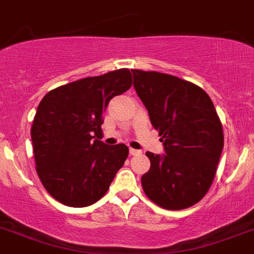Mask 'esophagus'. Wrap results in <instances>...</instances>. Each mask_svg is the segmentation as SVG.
Here are the masks:
<instances>
[{
    "label": "esophagus",
    "instance_id": "obj_1",
    "mask_svg": "<svg viewBox=\"0 0 254 254\" xmlns=\"http://www.w3.org/2000/svg\"><path fill=\"white\" fill-rule=\"evenodd\" d=\"M129 154H131V155H138V154H141V150H137V149L129 148Z\"/></svg>",
    "mask_w": 254,
    "mask_h": 254
}]
</instances>
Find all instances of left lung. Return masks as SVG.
Listing matches in <instances>:
<instances>
[{
  "label": "left lung",
  "mask_w": 254,
  "mask_h": 254,
  "mask_svg": "<svg viewBox=\"0 0 254 254\" xmlns=\"http://www.w3.org/2000/svg\"><path fill=\"white\" fill-rule=\"evenodd\" d=\"M132 74L166 153H146L150 170L142 175V189L164 209L191 207L211 188L224 148L213 103L204 90L175 75L138 69Z\"/></svg>",
  "instance_id": "left-lung-1"
}]
</instances>
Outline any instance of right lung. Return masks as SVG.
Returning <instances> with one entry per match:
<instances>
[{
  "label": "right lung",
  "mask_w": 254,
  "mask_h": 254,
  "mask_svg": "<svg viewBox=\"0 0 254 254\" xmlns=\"http://www.w3.org/2000/svg\"><path fill=\"white\" fill-rule=\"evenodd\" d=\"M131 84V71L118 69L60 86L41 100L30 129L36 170L47 192L63 204H94L125 164V144L105 145L96 137L109 101Z\"/></svg>",
  "instance_id": "right-lung-1"
}]
</instances>
